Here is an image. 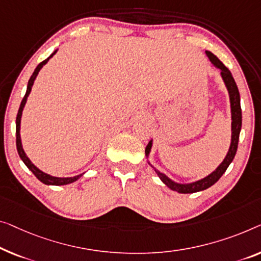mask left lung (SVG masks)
<instances>
[{"label":"left lung","mask_w":261,"mask_h":261,"mask_svg":"<svg viewBox=\"0 0 261 261\" xmlns=\"http://www.w3.org/2000/svg\"><path fill=\"white\" fill-rule=\"evenodd\" d=\"M206 56L208 57V60L211 63L215 65L217 69L220 70V76L221 80H223L225 87L227 89L228 92V98H230V108H231V144L230 147H228V151L225 158L223 159V162L220 163L219 165L217 166L216 170H213L211 173H208L207 176H205L204 178H200V179L194 180L191 182H178L176 180L171 179L170 177L166 176L164 172H161L158 169H155L154 166L151 164L150 162V153H151V149H152V144H153V139L151 138V141L147 144V146L145 147V155H146V161L149 163V165H151V168L153 169V171L157 173V176L159 177L164 184L168 186L169 189L172 190V191L179 192V193H194V192H199V191H204V190L208 189L210 186H212L213 184L219 180V178L223 176L225 173V171L228 168V165L231 164L233 158L237 153V149H238V142H239V135H240V130H242V108H240V95H239V90L238 87H237L234 79H233L232 73L230 70H228L225 65L221 63L216 55H213L211 51H205Z\"/></svg>","instance_id":"1"}]
</instances>
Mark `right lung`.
<instances>
[{"mask_svg": "<svg viewBox=\"0 0 261 261\" xmlns=\"http://www.w3.org/2000/svg\"><path fill=\"white\" fill-rule=\"evenodd\" d=\"M56 49L55 51H54L51 55H50L46 60H44L43 62H41L40 64L37 65L36 69H35V71L33 72V75H31L30 80L28 82V85H27V92L24 97H23L22 102H21V106H19V109H18V112H17V117H16V147H17V152H18V155L19 158L22 159V162L24 163L27 168H28L31 172H33L35 176H36V178L40 181L43 182V184L45 185H67V184H70V182H73L76 180H79L80 178L83 176L84 173H81V174H77V176L75 177H55V176H51V174L49 173H45L43 172V171L40 170L37 168L36 165L33 164V162L30 161L28 155H27V153L24 152V150H23V145H22V139H21V119H22V114H23V110H24V107H25V103H27V99H28V97L30 95L31 92V88H33L34 85V82L35 80H36V77L38 75V72H40V70L44 67V65L48 63V61L55 54L57 53Z\"/></svg>", "mask_w": 261, "mask_h": 261, "instance_id": "add662e5", "label": "right lung"}]
</instances>
